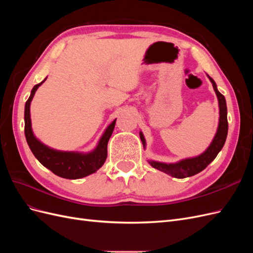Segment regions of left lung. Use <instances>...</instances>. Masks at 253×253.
Segmentation results:
<instances>
[{"instance_id":"obj_1","label":"left lung","mask_w":253,"mask_h":253,"mask_svg":"<svg viewBox=\"0 0 253 253\" xmlns=\"http://www.w3.org/2000/svg\"><path fill=\"white\" fill-rule=\"evenodd\" d=\"M210 81L212 82V85L214 90H215V94L218 99L219 103V124L218 128L215 137H214L213 141L211 142L210 147L204 152L202 155L194 157V158H189V159H183L181 162L177 164H163V163H156V162H150L151 166L155 169L163 171L167 174H169L173 177L176 178H186L189 176H193L197 173L202 172L204 169H206L208 165L213 162L215 157L217 156L218 152L223 149L227 134H228V120H227V104H226V99L224 95H221L217 90L216 84L214 82L212 78H210ZM140 139L143 143V147L145 145L144 137L142 133H140Z\"/></svg>"}]
</instances>
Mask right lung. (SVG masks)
Wrapping results in <instances>:
<instances>
[{
  "mask_svg": "<svg viewBox=\"0 0 253 253\" xmlns=\"http://www.w3.org/2000/svg\"><path fill=\"white\" fill-rule=\"evenodd\" d=\"M44 81L36 84L32 89V94H30L28 100L25 103L24 131L27 143L33 154L45 168H47L53 174L63 178L78 179L96 172L102 167L106 156H108V142L114 131L116 119L106 128L96 150L88 153V154H80V153L74 152H60L49 149L34 136L32 121H30V102L33 100L36 90Z\"/></svg>",
  "mask_w": 253,
  "mask_h": 253,
  "instance_id": "add662e5",
  "label": "right lung"
}]
</instances>
